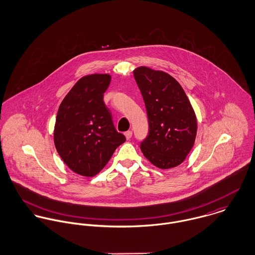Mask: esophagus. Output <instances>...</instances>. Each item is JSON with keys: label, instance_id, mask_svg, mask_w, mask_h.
<instances>
[{"label": "esophagus", "instance_id": "obj_1", "mask_svg": "<svg viewBox=\"0 0 255 255\" xmlns=\"http://www.w3.org/2000/svg\"><path fill=\"white\" fill-rule=\"evenodd\" d=\"M125 136H126V138H127L128 140L130 139L131 136H132V131H131V130H128L127 132H125Z\"/></svg>", "mask_w": 255, "mask_h": 255}]
</instances>
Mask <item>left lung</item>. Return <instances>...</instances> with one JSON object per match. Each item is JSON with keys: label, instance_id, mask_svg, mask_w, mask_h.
Segmentation results:
<instances>
[{"label": "left lung", "instance_id": "obj_1", "mask_svg": "<svg viewBox=\"0 0 255 255\" xmlns=\"http://www.w3.org/2000/svg\"><path fill=\"white\" fill-rule=\"evenodd\" d=\"M145 103L149 134L140 149L159 169L181 165L193 147L197 120L181 84L169 73L148 67L133 71Z\"/></svg>", "mask_w": 255, "mask_h": 255}]
</instances>
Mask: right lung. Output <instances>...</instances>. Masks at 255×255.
I'll list each match as a JSON object with an SVG mask.
<instances>
[{
  "mask_svg": "<svg viewBox=\"0 0 255 255\" xmlns=\"http://www.w3.org/2000/svg\"><path fill=\"white\" fill-rule=\"evenodd\" d=\"M111 82L108 73L81 77L66 95L57 114L54 143L64 163L75 174L94 177L126 141L112 122L103 96Z\"/></svg>",
  "mask_w": 255,
  "mask_h": 255,
  "instance_id": "right-lung-1",
  "label": "right lung"
}]
</instances>
